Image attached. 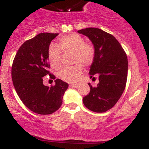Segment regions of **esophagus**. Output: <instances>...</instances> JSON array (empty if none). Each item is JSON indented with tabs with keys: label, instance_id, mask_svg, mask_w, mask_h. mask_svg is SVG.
<instances>
[{
	"label": "esophagus",
	"instance_id": "1",
	"mask_svg": "<svg viewBox=\"0 0 149 149\" xmlns=\"http://www.w3.org/2000/svg\"><path fill=\"white\" fill-rule=\"evenodd\" d=\"M79 84H70V87H73V88H77L79 86Z\"/></svg>",
	"mask_w": 149,
	"mask_h": 149
}]
</instances>
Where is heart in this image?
Wrapping results in <instances>:
<instances>
[{
  "label": "heart",
  "mask_w": 149,
  "mask_h": 149,
  "mask_svg": "<svg viewBox=\"0 0 149 149\" xmlns=\"http://www.w3.org/2000/svg\"><path fill=\"white\" fill-rule=\"evenodd\" d=\"M61 49L64 52H73V63H76L71 67L62 69L57 74L59 79L66 82H76L80 79L83 66H89L95 59L93 46L85 42L84 39L77 33L64 36L59 38L58 44H52L48 49V59L52 68H60Z\"/></svg>",
  "instance_id": "1"
}]
</instances>
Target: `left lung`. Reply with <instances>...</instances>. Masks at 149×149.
<instances>
[{"label": "left lung", "instance_id": "1", "mask_svg": "<svg viewBox=\"0 0 149 149\" xmlns=\"http://www.w3.org/2000/svg\"><path fill=\"white\" fill-rule=\"evenodd\" d=\"M94 45L95 59L90 66V78L98 76L99 83L84 97V105L90 111L103 113L113 108L122 96L127 79V54L114 36L95 27L78 30ZM95 78V77H94Z\"/></svg>", "mask_w": 149, "mask_h": 149}]
</instances>
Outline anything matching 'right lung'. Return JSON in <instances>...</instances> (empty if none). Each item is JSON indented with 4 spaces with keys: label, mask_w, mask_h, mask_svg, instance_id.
<instances>
[{
    "label": "right lung",
    "mask_w": 149,
    "mask_h": 149,
    "mask_svg": "<svg viewBox=\"0 0 149 149\" xmlns=\"http://www.w3.org/2000/svg\"><path fill=\"white\" fill-rule=\"evenodd\" d=\"M58 33H42L26 41L16 54L11 67V79L19 97L27 108L41 115L51 114L60 108L68 84L56 79L52 86L44 85V76H55L48 68V49Z\"/></svg>",
    "instance_id": "obj_1"
}]
</instances>
